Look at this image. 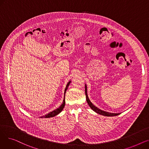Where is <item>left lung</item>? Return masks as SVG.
Segmentation results:
<instances>
[{
  "label": "left lung",
  "instance_id": "obj_1",
  "mask_svg": "<svg viewBox=\"0 0 149 149\" xmlns=\"http://www.w3.org/2000/svg\"><path fill=\"white\" fill-rule=\"evenodd\" d=\"M85 94H86V101H87V103H88L89 106H90V107L92 109L93 111H95V112L100 114V115H102L104 116H116V115H118L120 113H109L104 111L101 110V109H98V107H97L96 106H95L93 105L91 102L90 100L88 98V93H87V86L85 84Z\"/></svg>",
  "mask_w": 149,
  "mask_h": 149
}]
</instances>
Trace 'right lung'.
<instances>
[{
    "label": "right lung",
    "instance_id": "1",
    "mask_svg": "<svg viewBox=\"0 0 149 149\" xmlns=\"http://www.w3.org/2000/svg\"><path fill=\"white\" fill-rule=\"evenodd\" d=\"M70 83V81L68 82V83L67 85H66V87L65 90V97H64L63 102V103L61 104V105L58 108H57V109H56V110H54V111L49 112V113H48L47 115H44V116H41L40 118H50V117H53V116H55L56 115H58V113H60L62 111V110H63V108H64V107H65V93H66V90H67L68 88V86H69V85Z\"/></svg>",
    "mask_w": 149,
    "mask_h": 149
}]
</instances>
